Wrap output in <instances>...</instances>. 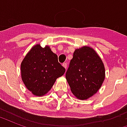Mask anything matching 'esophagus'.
<instances>
[{
    "label": "esophagus",
    "instance_id": "34e87169",
    "mask_svg": "<svg viewBox=\"0 0 127 127\" xmlns=\"http://www.w3.org/2000/svg\"><path fill=\"white\" fill-rule=\"evenodd\" d=\"M63 66L66 69V67H67V64H66V63H63Z\"/></svg>",
    "mask_w": 127,
    "mask_h": 127
}]
</instances>
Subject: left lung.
<instances>
[{
  "mask_svg": "<svg viewBox=\"0 0 127 127\" xmlns=\"http://www.w3.org/2000/svg\"><path fill=\"white\" fill-rule=\"evenodd\" d=\"M65 76L72 93L85 100L101 88L105 79V67L95 51L84 46L75 50Z\"/></svg>",
  "mask_w": 127,
  "mask_h": 127,
  "instance_id": "left-lung-1",
  "label": "left lung"
}]
</instances>
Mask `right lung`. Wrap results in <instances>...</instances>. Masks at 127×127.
<instances>
[{
  "instance_id": "1",
  "label": "right lung",
  "mask_w": 127,
  "mask_h": 127,
  "mask_svg": "<svg viewBox=\"0 0 127 127\" xmlns=\"http://www.w3.org/2000/svg\"><path fill=\"white\" fill-rule=\"evenodd\" d=\"M65 69L58 63V56L49 46L34 45L21 64L22 79L34 95L43 96L52 88Z\"/></svg>"
}]
</instances>
